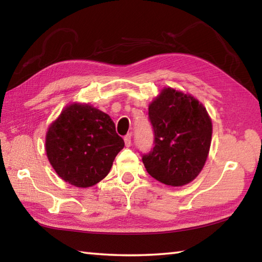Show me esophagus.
<instances>
[{"mask_svg": "<svg viewBox=\"0 0 262 262\" xmlns=\"http://www.w3.org/2000/svg\"><path fill=\"white\" fill-rule=\"evenodd\" d=\"M124 141H125V145H126L127 147H129V146L132 145V135H130V134L126 135V136L124 137Z\"/></svg>", "mask_w": 262, "mask_h": 262, "instance_id": "esophagus-1", "label": "esophagus"}]
</instances>
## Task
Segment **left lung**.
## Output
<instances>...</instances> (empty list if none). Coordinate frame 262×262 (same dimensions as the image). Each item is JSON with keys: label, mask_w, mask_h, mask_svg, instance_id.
I'll use <instances>...</instances> for the list:
<instances>
[{"label": "left lung", "mask_w": 262, "mask_h": 262, "mask_svg": "<svg viewBox=\"0 0 262 262\" xmlns=\"http://www.w3.org/2000/svg\"><path fill=\"white\" fill-rule=\"evenodd\" d=\"M154 147L142 154L148 174L168 186L192 181L202 171L211 141V121L198 100L166 88L149 104Z\"/></svg>", "instance_id": "1"}]
</instances>
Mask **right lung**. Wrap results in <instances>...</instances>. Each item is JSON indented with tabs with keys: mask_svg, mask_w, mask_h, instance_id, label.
Returning <instances> with one entry per match:
<instances>
[{
	"mask_svg": "<svg viewBox=\"0 0 262 262\" xmlns=\"http://www.w3.org/2000/svg\"><path fill=\"white\" fill-rule=\"evenodd\" d=\"M125 146L110 117L89 104H71L49 127L46 152L57 174L75 187L96 185Z\"/></svg>",
	"mask_w": 262,
	"mask_h": 262,
	"instance_id": "obj_1",
	"label": "right lung"
}]
</instances>
